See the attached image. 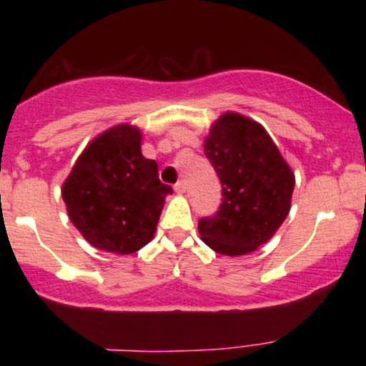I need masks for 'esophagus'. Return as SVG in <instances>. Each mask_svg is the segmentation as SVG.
<instances>
[{
    "label": "esophagus",
    "mask_w": 366,
    "mask_h": 366,
    "mask_svg": "<svg viewBox=\"0 0 366 366\" xmlns=\"http://www.w3.org/2000/svg\"><path fill=\"white\" fill-rule=\"evenodd\" d=\"M174 189H175V192L182 194V192H186V182H184V180H179V182L174 186Z\"/></svg>",
    "instance_id": "esophagus-1"
}]
</instances>
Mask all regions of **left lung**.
Instances as JSON below:
<instances>
[{
    "label": "left lung",
    "instance_id": "8db88e82",
    "mask_svg": "<svg viewBox=\"0 0 366 366\" xmlns=\"http://www.w3.org/2000/svg\"><path fill=\"white\" fill-rule=\"evenodd\" d=\"M204 154L222 182V204L197 224L217 253H253L277 232L291 209L294 174L258 122L227 112L209 129Z\"/></svg>",
    "mask_w": 366,
    "mask_h": 366
}]
</instances>
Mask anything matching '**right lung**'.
Here are the masks:
<instances>
[{
	"instance_id": "add662e5",
	"label": "right lung",
	"mask_w": 366,
	"mask_h": 366,
	"mask_svg": "<svg viewBox=\"0 0 366 366\" xmlns=\"http://www.w3.org/2000/svg\"><path fill=\"white\" fill-rule=\"evenodd\" d=\"M141 130L120 124L92 139L61 187L70 220L89 244L115 254L153 239L167 194L158 163L141 153Z\"/></svg>"
}]
</instances>
